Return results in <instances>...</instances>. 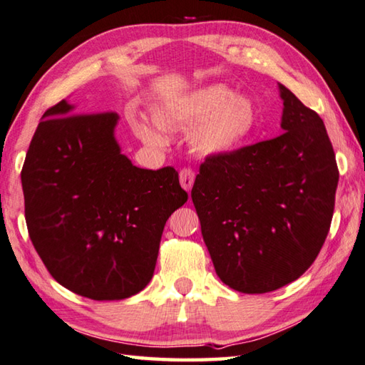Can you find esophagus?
I'll use <instances>...</instances> for the list:
<instances>
[{
    "label": "esophagus",
    "mask_w": 365,
    "mask_h": 365,
    "mask_svg": "<svg viewBox=\"0 0 365 365\" xmlns=\"http://www.w3.org/2000/svg\"><path fill=\"white\" fill-rule=\"evenodd\" d=\"M178 178H180V185L190 192L192 188V183H195V173L191 169H182L180 174H178Z\"/></svg>",
    "instance_id": "34e87169"
}]
</instances>
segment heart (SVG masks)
<instances>
[{
	"mask_svg": "<svg viewBox=\"0 0 365 365\" xmlns=\"http://www.w3.org/2000/svg\"><path fill=\"white\" fill-rule=\"evenodd\" d=\"M258 107L248 95L232 93L223 83H210L185 93L156 112V121L133 120L135 135L150 147L169 142L166 128H190L192 150L201 156L230 155L252 138L258 126Z\"/></svg>",
	"mask_w": 365,
	"mask_h": 365,
	"instance_id": "obj_1",
	"label": "heart"
}]
</instances>
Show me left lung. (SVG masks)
Here are the masks:
<instances>
[{"mask_svg": "<svg viewBox=\"0 0 365 365\" xmlns=\"http://www.w3.org/2000/svg\"><path fill=\"white\" fill-rule=\"evenodd\" d=\"M282 135L207 158L191 190L220 280L262 294L297 280L329 232L339 169L315 110L284 85Z\"/></svg>", "mask_w": 365, "mask_h": 365, "instance_id": "left-lung-1", "label": "left lung"}]
</instances>
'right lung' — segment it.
<instances>
[{
	"label": "right lung",
	"mask_w": 365,
	"mask_h": 365,
	"mask_svg": "<svg viewBox=\"0 0 365 365\" xmlns=\"http://www.w3.org/2000/svg\"><path fill=\"white\" fill-rule=\"evenodd\" d=\"M46 110L21 169L28 234L61 287L120 301L152 280L164 225L188 195L174 168L134 166L115 139V112Z\"/></svg>",
	"instance_id": "add662e5"
}]
</instances>
